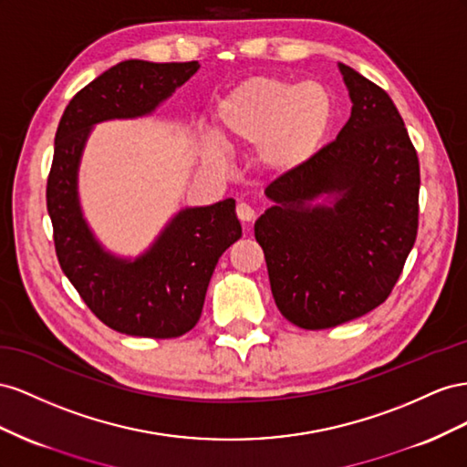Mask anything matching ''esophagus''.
I'll list each match as a JSON object with an SVG mask.
<instances>
[{"mask_svg":"<svg viewBox=\"0 0 467 467\" xmlns=\"http://www.w3.org/2000/svg\"><path fill=\"white\" fill-rule=\"evenodd\" d=\"M236 215H238V219H241L243 223H252V221L256 219V211H254V207H250L248 203H238Z\"/></svg>","mask_w":467,"mask_h":467,"instance_id":"obj_1","label":"esophagus"}]
</instances>
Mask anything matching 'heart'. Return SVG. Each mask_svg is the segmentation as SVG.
Returning <instances> with one entry per match:
<instances>
[{"label":"heart","instance_id":"obj_1","mask_svg":"<svg viewBox=\"0 0 467 467\" xmlns=\"http://www.w3.org/2000/svg\"><path fill=\"white\" fill-rule=\"evenodd\" d=\"M330 123V99L315 84H293L272 76L248 78L217 108V129L241 144L260 142V160L289 171L317 152Z\"/></svg>","mask_w":467,"mask_h":467}]
</instances>
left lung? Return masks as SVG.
I'll return each mask as SVG.
<instances>
[{
  "label": "left lung",
  "instance_id": "left-lung-1",
  "mask_svg": "<svg viewBox=\"0 0 467 467\" xmlns=\"http://www.w3.org/2000/svg\"><path fill=\"white\" fill-rule=\"evenodd\" d=\"M352 115L307 162L275 178L254 224L272 296L289 323L330 328L389 297L417 241L420 168L388 91L340 64ZM341 193L335 208L304 203Z\"/></svg>",
  "mask_w": 467,
  "mask_h": 467
}]
</instances>
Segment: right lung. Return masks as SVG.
Returning a JSON list of instances; mask_svg holds the SVG:
<instances>
[{
	"label": "right lung",
	"instance_id": "add662e5",
	"mask_svg": "<svg viewBox=\"0 0 467 467\" xmlns=\"http://www.w3.org/2000/svg\"><path fill=\"white\" fill-rule=\"evenodd\" d=\"M192 62L125 60L70 99L57 129L47 180V209L62 272L103 325L130 337L176 338L202 317L223 252L243 236L234 199L185 209L135 262L109 256L93 241L76 195V171L89 127L150 113L197 72Z\"/></svg>",
	"mask_w": 467,
	"mask_h": 467
}]
</instances>
